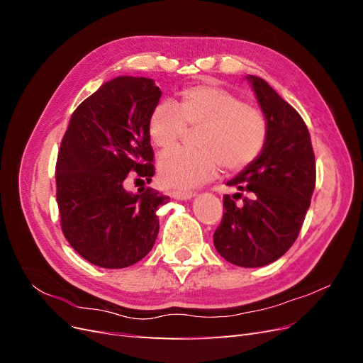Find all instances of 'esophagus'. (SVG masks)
I'll return each mask as SVG.
<instances>
[{
  "label": "esophagus",
  "instance_id": "esophagus-1",
  "mask_svg": "<svg viewBox=\"0 0 363 363\" xmlns=\"http://www.w3.org/2000/svg\"><path fill=\"white\" fill-rule=\"evenodd\" d=\"M194 196V194L192 192H188V191H175V192H172V199H175V200H182V201H188V200H191Z\"/></svg>",
  "mask_w": 363,
  "mask_h": 363
}]
</instances>
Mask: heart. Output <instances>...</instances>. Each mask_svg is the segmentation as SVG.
<instances>
[{
  "mask_svg": "<svg viewBox=\"0 0 363 363\" xmlns=\"http://www.w3.org/2000/svg\"><path fill=\"white\" fill-rule=\"evenodd\" d=\"M186 127L200 128L199 151L171 150L159 159V177L168 189H191L212 179L218 163L238 172L255 162L267 144L268 123L257 107L212 84L184 89L177 106L160 103L148 118V135L160 150L174 147Z\"/></svg>",
  "mask_w": 363,
  "mask_h": 363,
  "instance_id": "obj_1",
  "label": "heart"
}]
</instances>
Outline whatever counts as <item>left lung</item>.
<instances>
[{"instance_id":"8db88e82","label":"left lung","mask_w":363,"mask_h":363,"mask_svg":"<svg viewBox=\"0 0 363 363\" xmlns=\"http://www.w3.org/2000/svg\"><path fill=\"white\" fill-rule=\"evenodd\" d=\"M247 80L267 118L268 138L260 156L227 182L239 192L224 195L225 212L213 245L233 265L259 268L281 257L298 238L316 171L300 113L260 77L248 75ZM238 198L243 203H236Z\"/></svg>"}]
</instances>
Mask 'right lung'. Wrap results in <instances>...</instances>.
Segmentation results:
<instances>
[{"mask_svg":"<svg viewBox=\"0 0 363 363\" xmlns=\"http://www.w3.org/2000/svg\"><path fill=\"white\" fill-rule=\"evenodd\" d=\"M162 92L152 79L121 75L75 108L56 164L62 232L92 265L119 269L144 259L159 233L157 208L169 201L151 188L131 194L155 175L148 118Z\"/></svg>","mask_w":363,"mask_h":363,"instance_id":"right-lung-1","label":"right lung"}]
</instances>
